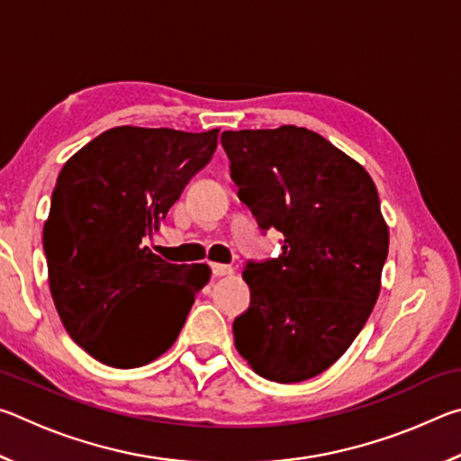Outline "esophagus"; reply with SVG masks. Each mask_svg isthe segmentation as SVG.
<instances>
[{"label":"esophagus","mask_w":461,"mask_h":461,"mask_svg":"<svg viewBox=\"0 0 461 461\" xmlns=\"http://www.w3.org/2000/svg\"><path fill=\"white\" fill-rule=\"evenodd\" d=\"M212 272L213 276H230L233 275V268L230 264H212Z\"/></svg>","instance_id":"34e87169"}]
</instances>
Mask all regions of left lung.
<instances>
[{"mask_svg":"<svg viewBox=\"0 0 461 461\" xmlns=\"http://www.w3.org/2000/svg\"><path fill=\"white\" fill-rule=\"evenodd\" d=\"M221 146L258 228L283 233L276 258L241 272L249 307L233 321L236 348L262 378L309 380L352 346L376 305L388 256L378 191L307 128L223 131Z\"/></svg>","mask_w":461,"mask_h":461,"instance_id":"left-lung-1","label":"left lung"}]
</instances>
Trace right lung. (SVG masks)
<instances>
[{"label":"right lung","mask_w":461,"mask_h":461,"mask_svg":"<svg viewBox=\"0 0 461 461\" xmlns=\"http://www.w3.org/2000/svg\"><path fill=\"white\" fill-rule=\"evenodd\" d=\"M217 134L122 126L62 167L42 236L50 293L68 335L101 364L136 368L165 354L209 280L205 264H170L144 240L213 158Z\"/></svg>","instance_id":"1"}]
</instances>
